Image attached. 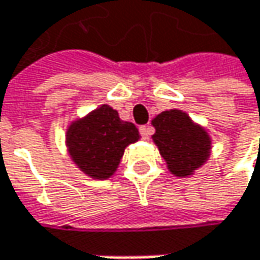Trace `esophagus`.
Masks as SVG:
<instances>
[{"label": "esophagus", "mask_w": 260, "mask_h": 260, "mask_svg": "<svg viewBox=\"0 0 260 260\" xmlns=\"http://www.w3.org/2000/svg\"><path fill=\"white\" fill-rule=\"evenodd\" d=\"M140 134H141V138L143 140H149V137L152 135V126H149V125L140 126Z\"/></svg>", "instance_id": "1"}]
</instances>
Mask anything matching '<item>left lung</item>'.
I'll use <instances>...</instances> for the list:
<instances>
[{
    "label": "left lung",
    "mask_w": 260,
    "mask_h": 260,
    "mask_svg": "<svg viewBox=\"0 0 260 260\" xmlns=\"http://www.w3.org/2000/svg\"><path fill=\"white\" fill-rule=\"evenodd\" d=\"M152 125L153 143L166 159L172 175L186 178L202 167L211 155V138L205 128L194 123L181 110L158 114Z\"/></svg>",
    "instance_id": "8db88e82"
}]
</instances>
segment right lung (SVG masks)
I'll return each mask as SVG.
<instances>
[{
    "label": "right lung",
    "instance_id": "right-lung-1",
    "mask_svg": "<svg viewBox=\"0 0 260 260\" xmlns=\"http://www.w3.org/2000/svg\"><path fill=\"white\" fill-rule=\"evenodd\" d=\"M134 123L123 122L110 105H102L71 123L66 146L79 170L93 179H108L117 170L126 146L138 141Z\"/></svg>",
    "mask_w": 260,
    "mask_h": 260
}]
</instances>
